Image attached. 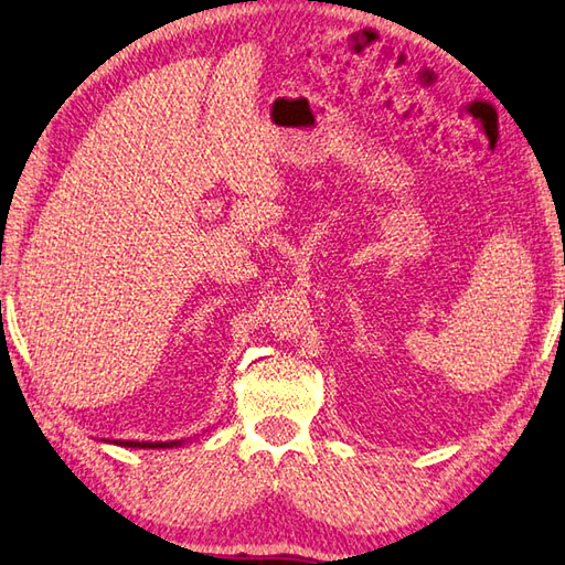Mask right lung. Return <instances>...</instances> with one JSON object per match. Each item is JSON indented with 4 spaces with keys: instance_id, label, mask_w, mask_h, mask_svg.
Returning <instances> with one entry per match:
<instances>
[{
    "instance_id": "right-lung-1",
    "label": "right lung",
    "mask_w": 565,
    "mask_h": 565,
    "mask_svg": "<svg viewBox=\"0 0 565 565\" xmlns=\"http://www.w3.org/2000/svg\"><path fill=\"white\" fill-rule=\"evenodd\" d=\"M207 431V429H205ZM188 439H171V441H138V439H116V441H108V444H116V447H126V449H173V447H181Z\"/></svg>"
}]
</instances>
